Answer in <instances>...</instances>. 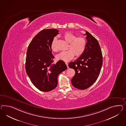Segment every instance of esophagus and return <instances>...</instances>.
<instances>
[{
  "label": "esophagus",
  "mask_w": 126,
  "mask_h": 126,
  "mask_svg": "<svg viewBox=\"0 0 126 126\" xmlns=\"http://www.w3.org/2000/svg\"><path fill=\"white\" fill-rule=\"evenodd\" d=\"M65 64H66V65H67V68H69V67H68V64L67 63H65Z\"/></svg>",
  "instance_id": "obj_1"
}]
</instances>
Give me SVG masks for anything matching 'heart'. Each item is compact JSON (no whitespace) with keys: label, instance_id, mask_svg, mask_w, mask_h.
Returning <instances> with one entry per match:
<instances>
[{"label":"heart","instance_id":"b5f03b06","mask_svg":"<svg viewBox=\"0 0 126 126\" xmlns=\"http://www.w3.org/2000/svg\"><path fill=\"white\" fill-rule=\"evenodd\" d=\"M65 40L70 43L69 49L62 51L56 55V58L58 60L68 62L72 60L74 56L79 57L83 54L86 47V40L82 37H78L71 32H66L63 35ZM57 38L54 37L51 42L50 47L52 51L56 52L58 48L56 46Z\"/></svg>","mask_w":126,"mask_h":126}]
</instances>
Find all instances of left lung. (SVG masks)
Returning a JSON list of instances; mask_svg holds the SVG:
<instances>
[{
    "instance_id": "1",
    "label": "left lung",
    "mask_w": 126,
    "mask_h": 126,
    "mask_svg": "<svg viewBox=\"0 0 126 126\" xmlns=\"http://www.w3.org/2000/svg\"><path fill=\"white\" fill-rule=\"evenodd\" d=\"M85 35L87 42L83 54L68 64L75 71L71 80L72 84L81 90L89 88L96 81L103 63L102 51L98 41L87 31Z\"/></svg>"
}]
</instances>
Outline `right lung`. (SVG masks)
<instances>
[{
    "label": "right lung",
    "mask_w": 126,
    "mask_h": 126,
    "mask_svg": "<svg viewBox=\"0 0 126 126\" xmlns=\"http://www.w3.org/2000/svg\"><path fill=\"white\" fill-rule=\"evenodd\" d=\"M59 33L55 29H44L38 33L29 45L26 60V71L32 84L39 90L48 92L58 84V76L67 69L65 62L60 60L53 64L54 56L51 42Z\"/></svg>",
    "instance_id": "add662e5"
}]
</instances>
